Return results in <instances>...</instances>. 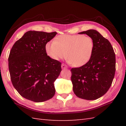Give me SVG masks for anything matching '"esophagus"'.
<instances>
[{"label": "esophagus", "instance_id": "1", "mask_svg": "<svg viewBox=\"0 0 126 126\" xmlns=\"http://www.w3.org/2000/svg\"><path fill=\"white\" fill-rule=\"evenodd\" d=\"M66 68H67V66H66V65L65 64L63 63L62 64V69H65Z\"/></svg>", "mask_w": 126, "mask_h": 126}]
</instances>
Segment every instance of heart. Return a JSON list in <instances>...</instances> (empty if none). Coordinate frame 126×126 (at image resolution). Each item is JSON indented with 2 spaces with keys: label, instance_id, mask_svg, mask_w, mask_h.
<instances>
[{
  "label": "heart",
  "instance_id": "b5f03b06",
  "mask_svg": "<svg viewBox=\"0 0 126 126\" xmlns=\"http://www.w3.org/2000/svg\"><path fill=\"white\" fill-rule=\"evenodd\" d=\"M94 42L89 36L83 34H62L56 37L54 41L45 44L47 55L54 60L65 57L74 66H81L92 58Z\"/></svg>",
  "mask_w": 126,
  "mask_h": 126
}]
</instances>
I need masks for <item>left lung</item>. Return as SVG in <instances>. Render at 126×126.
Segmentation results:
<instances>
[{
  "label": "left lung",
  "instance_id": "1",
  "mask_svg": "<svg viewBox=\"0 0 126 126\" xmlns=\"http://www.w3.org/2000/svg\"><path fill=\"white\" fill-rule=\"evenodd\" d=\"M79 33L93 39L94 49L88 63L71 69L73 91L79 98L94 100L105 94L111 86L116 70L115 54L110 43L96 30Z\"/></svg>",
  "mask_w": 126,
  "mask_h": 126
}]
</instances>
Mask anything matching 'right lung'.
I'll return each instance as SVG.
<instances>
[{"instance_id":"add662e5","label":"right lung","mask_w":126,"mask_h":126,"mask_svg":"<svg viewBox=\"0 0 126 126\" xmlns=\"http://www.w3.org/2000/svg\"><path fill=\"white\" fill-rule=\"evenodd\" d=\"M57 33L29 31L10 51L8 61L12 83L29 100L42 102L55 95L53 82L60 75L62 64L47 56L45 46Z\"/></svg>"}]
</instances>
